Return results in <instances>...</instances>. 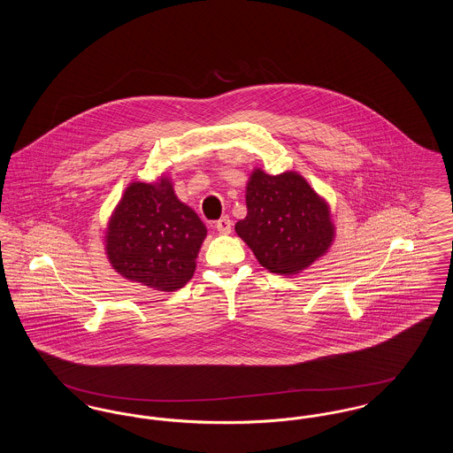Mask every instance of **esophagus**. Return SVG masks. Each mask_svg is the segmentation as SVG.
I'll return each mask as SVG.
<instances>
[{"mask_svg":"<svg viewBox=\"0 0 453 453\" xmlns=\"http://www.w3.org/2000/svg\"><path fill=\"white\" fill-rule=\"evenodd\" d=\"M216 229L219 234H229L233 229V220L227 216L220 217L216 222Z\"/></svg>","mask_w":453,"mask_h":453,"instance_id":"34e87169","label":"esophagus"}]
</instances>
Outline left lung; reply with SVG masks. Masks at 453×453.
<instances>
[{"label":"left lung","instance_id":"left-lung-1","mask_svg":"<svg viewBox=\"0 0 453 453\" xmlns=\"http://www.w3.org/2000/svg\"><path fill=\"white\" fill-rule=\"evenodd\" d=\"M246 207L237 236L272 273L296 275L333 244L329 205L299 173L273 176L257 168L246 185Z\"/></svg>","mask_w":453,"mask_h":453}]
</instances>
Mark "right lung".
<instances>
[{
  "label": "right lung",
  "mask_w": 453,
  "mask_h": 453,
  "mask_svg": "<svg viewBox=\"0 0 453 453\" xmlns=\"http://www.w3.org/2000/svg\"><path fill=\"white\" fill-rule=\"evenodd\" d=\"M207 227L178 200L172 181H134L108 220L105 251L115 272L161 292L194 277Z\"/></svg>",
  "instance_id": "1"
}]
</instances>
